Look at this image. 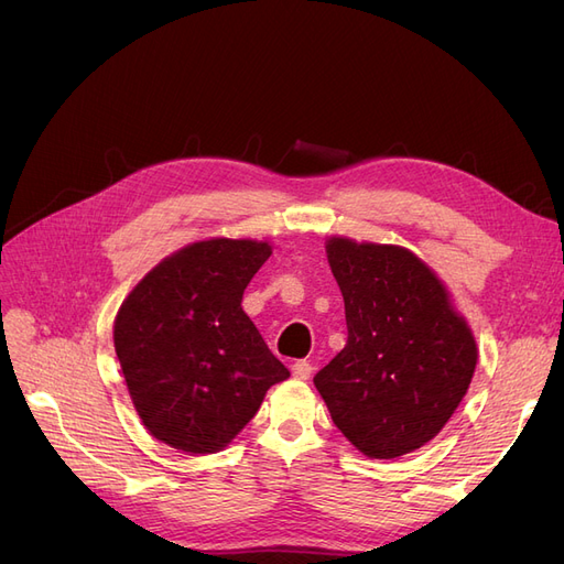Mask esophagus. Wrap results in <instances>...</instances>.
Instances as JSON below:
<instances>
[{"label": "esophagus", "mask_w": 564, "mask_h": 564, "mask_svg": "<svg viewBox=\"0 0 564 564\" xmlns=\"http://www.w3.org/2000/svg\"><path fill=\"white\" fill-rule=\"evenodd\" d=\"M292 373H294V379H299V381H308L311 373H313V365L305 362V360H299V362L292 365Z\"/></svg>", "instance_id": "obj_1"}]
</instances>
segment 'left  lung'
<instances>
[{
    "label": "left lung",
    "mask_w": 564,
    "mask_h": 564,
    "mask_svg": "<svg viewBox=\"0 0 564 564\" xmlns=\"http://www.w3.org/2000/svg\"><path fill=\"white\" fill-rule=\"evenodd\" d=\"M327 259L344 294L348 340L315 373V388L362 454L414 452L464 400L475 338L445 284L409 249L332 237Z\"/></svg>",
    "instance_id": "8db88e82"
}]
</instances>
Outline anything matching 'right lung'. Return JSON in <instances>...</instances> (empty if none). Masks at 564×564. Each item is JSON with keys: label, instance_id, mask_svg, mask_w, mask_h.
<instances>
[{"label": "right lung", "instance_id": "obj_1", "mask_svg": "<svg viewBox=\"0 0 564 564\" xmlns=\"http://www.w3.org/2000/svg\"><path fill=\"white\" fill-rule=\"evenodd\" d=\"M268 242L204 240L133 286L115 319V350L145 429L191 454L224 449L289 369L242 311Z\"/></svg>", "mask_w": 564, "mask_h": 564}]
</instances>
